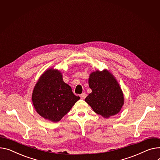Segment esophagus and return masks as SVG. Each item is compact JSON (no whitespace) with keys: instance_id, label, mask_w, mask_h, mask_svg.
Wrapping results in <instances>:
<instances>
[{"instance_id":"34e87169","label":"esophagus","mask_w":160,"mask_h":160,"mask_svg":"<svg viewBox=\"0 0 160 160\" xmlns=\"http://www.w3.org/2000/svg\"><path fill=\"white\" fill-rule=\"evenodd\" d=\"M80 97H81L82 99H85V98H86V93L83 92V93L80 95Z\"/></svg>"}]
</instances>
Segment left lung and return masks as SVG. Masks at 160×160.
Segmentation results:
<instances>
[{"label":"left lung","mask_w":160,"mask_h":160,"mask_svg":"<svg viewBox=\"0 0 160 160\" xmlns=\"http://www.w3.org/2000/svg\"><path fill=\"white\" fill-rule=\"evenodd\" d=\"M92 92L85 99L94 112L105 118L120 112L124 97L120 85L108 69L92 72L88 80Z\"/></svg>","instance_id":"left-lung-1"}]
</instances>
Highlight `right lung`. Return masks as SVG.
<instances>
[{"instance_id": "add662e5", "label": "right lung", "mask_w": 160, "mask_h": 160, "mask_svg": "<svg viewBox=\"0 0 160 160\" xmlns=\"http://www.w3.org/2000/svg\"><path fill=\"white\" fill-rule=\"evenodd\" d=\"M80 100L63 80L62 72L53 68L42 74L32 93V102L37 112L52 122H59Z\"/></svg>"}]
</instances>
